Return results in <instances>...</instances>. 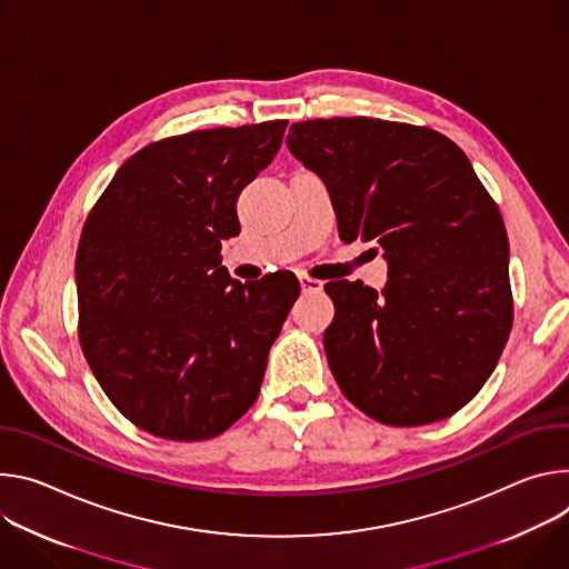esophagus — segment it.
<instances>
[{
  "instance_id": "34e87169",
  "label": "esophagus",
  "mask_w": 569,
  "mask_h": 569,
  "mask_svg": "<svg viewBox=\"0 0 569 569\" xmlns=\"http://www.w3.org/2000/svg\"><path fill=\"white\" fill-rule=\"evenodd\" d=\"M300 289L302 293H319L323 291V282L321 280H313V278H307V276H300Z\"/></svg>"
}]
</instances>
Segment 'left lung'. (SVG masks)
<instances>
[{"label": "left lung", "instance_id": "8db88e82", "mask_svg": "<svg viewBox=\"0 0 569 569\" xmlns=\"http://www.w3.org/2000/svg\"><path fill=\"white\" fill-rule=\"evenodd\" d=\"M341 239L385 250L382 293L326 284L328 363L343 396L385 425L443 420L486 385L513 323L509 237L466 153L425 126L368 117L291 123ZM377 252V250H375Z\"/></svg>", "mask_w": 569, "mask_h": 569}]
</instances>
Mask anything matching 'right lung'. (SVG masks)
Listing matches in <instances>:
<instances>
[{
    "label": "right lung",
    "mask_w": 569,
    "mask_h": 569,
    "mask_svg": "<svg viewBox=\"0 0 569 569\" xmlns=\"http://www.w3.org/2000/svg\"><path fill=\"white\" fill-rule=\"evenodd\" d=\"M284 129L278 119L153 142L119 167L83 226L81 348L110 402L153 436L214 438L258 400L300 284L289 271L241 284L219 252Z\"/></svg>",
    "instance_id": "1"
}]
</instances>
